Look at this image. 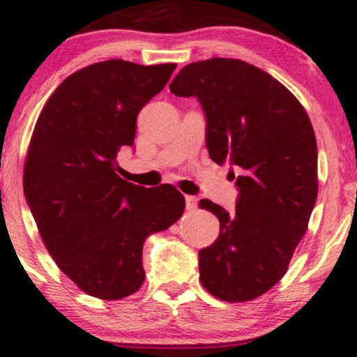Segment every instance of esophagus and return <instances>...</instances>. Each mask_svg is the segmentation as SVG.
<instances>
[{
  "label": "esophagus",
  "instance_id": "34e87169",
  "mask_svg": "<svg viewBox=\"0 0 357 357\" xmlns=\"http://www.w3.org/2000/svg\"><path fill=\"white\" fill-rule=\"evenodd\" d=\"M185 204H187V211H196L198 208V199L195 198V196H185Z\"/></svg>",
  "mask_w": 357,
  "mask_h": 357
}]
</instances>
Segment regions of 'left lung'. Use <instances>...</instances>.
<instances>
[{
    "mask_svg": "<svg viewBox=\"0 0 357 357\" xmlns=\"http://www.w3.org/2000/svg\"><path fill=\"white\" fill-rule=\"evenodd\" d=\"M169 89L198 98L211 159L238 170L234 214L199 201L220 222L217 240L199 251L201 285L222 301H251L285 275L307 230L319 190L312 123L285 85L240 59L191 63Z\"/></svg>",
    "mask_w": 357,
    "mask_h": 357,
    "instance_id": "obj_1",
    "label": "left lung"
}]
</instances>
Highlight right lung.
Here are the masks:
<instances>
[{
	"instance_id": "1",
	"label": "right lung",
	"mask_w": 357,
	"mask_h": 357,
	"mask_svg": "<svg viewBox=\"0 0 357 357\" xmlns=\"http://www.w3.org/2000/svg\"><path fill=\"white\" fill-rule=\"evenodd\" d=\"M177 64L109 59L67 77L40 112L24 166V193L46 250L82 291L116 301L144 282L143 243L183 214L172 185L119 177L137 116Z\"/></svg>"
}]
</instances>
